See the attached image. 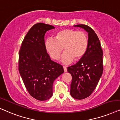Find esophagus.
<instances>
[{
	"mask_svg": "<svg viewBox=\"0 0 120 120\" xmlns=\"http://www.w3.org/2000/svg\"><path fill=\"white\" fill-rule=\"evenodd\" d=\"M63 68H64V70L65 72H66L67 71H68V70H67V68H66V66H64Z\"/></svg>",
	"mask_w": 120,
	"mask_h": 120,
	"instance_id": "34e87169",
	"label": "esophagus"
}]
</instances>
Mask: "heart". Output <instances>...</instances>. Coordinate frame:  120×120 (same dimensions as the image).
<instances>
[{
    "mask_svg": "<svg viewBox=\"0 0 120 120\" xmlns=\"http://www.w3.org/2000/svg\"><path fill=\"white\" fill-rule=\"evenodd\" d=\"M88 45L87 34L72 29L62 30L56 33L55 38H49L45 41L46 50L54 60H58L64 48L66 51L61 57L64 64L81 59L86 54Z\"/></svg>",
    "mask_w": 120,
    "mask_h": 120,
    "instance_id": "obj_1",
    "label": "heart"
}]
</instances>
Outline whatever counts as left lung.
<instances>
[{
	"label": "left lung",
	"mask_w": 120,
	"mask_h": 120,
	"mask_svg": "<svg viewBox=\"0 0 120 120\" xmlns=\"http://www.w3.org/2000/svg\"><path fill=\"white\" fill-rule=\"evenodd\" d=\"M83 28L88 34L86 54L77 63L68 68L72 76L70 94L76 99H83L94 90L103 71V52L100 41L94 30L86 25H75Z\"/></svg>",
	"instance_id": "8db88e82"
}]
</instances>
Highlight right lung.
I'll return each instance as SVG.
<instances>
[{
  "label": "right lung",
  "mask_w": 120,
  "mask_h": 120,
  "mask_svg": "<svg viewBox=\"0 0 120 120\" xmlns=\"http://www.w3.org/2000/svg\"><path fill=\"white\" fill-rule=\"evenodd\" d=\"M54 26L35 24L22 41L19 56V70L26 88L32 97L44 101L52 95V84L64 73L61 65L52 61L45 47L44 35Z\"/></svg>",
  "instance_id": "1"
}]
</instances>
